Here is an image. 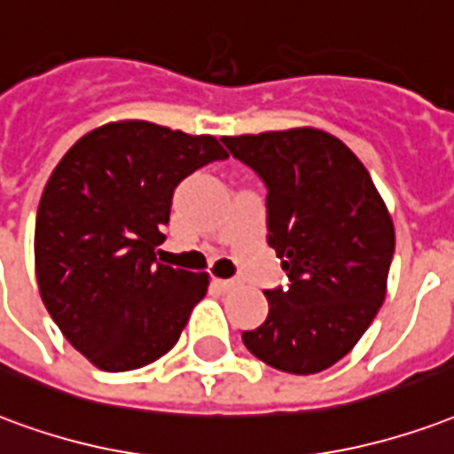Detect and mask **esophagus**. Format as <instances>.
<instances>
[{
	"instance_id": "obj_1",
	"label": "esophagus",
	"mask_w": 454,
	"mask_h": 454,
	"mask_svg": "<svg viewBox=\"0 0 454 454\" xmlns=\"http://www.w3.org/2000/svg\"><path fill=\"white\" fill-rule=\"evenodd\" d=\"M214 286H216L218 291H223V294H226V291H233L238 284L233 281V278H214Z\"/></svg>"
}]
</instances>
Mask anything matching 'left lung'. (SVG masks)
Segmentation results:
<instances>
[{
	"mask_svg": "<svg viewBox=\"0 0 454 454\" xmlns=\"http://www.w3.org/2000/svg\"><path fill=\"white\" fill-rule=\"evenodd\" d=\"M267 184V243L286 288L264 291L270 315L245 347L294 375L327 371L364 337L387 294L395 226L347 144L315 127L223 137Z\"/></svg>",
	"mask_w": 454,
	"mask_h": 454,
	"instance_id": "left-lung-1",
	"label": "left lung"
}]
</instances>
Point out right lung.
<instances>
[{
	"label": "right lung",
	"instance_id": "obj_1",
	"mask_svg": "<svg viewBox=\"0 0 454 454\" xmlns=\"http://www.w3.org/2000/svg\"><path fill=\"white\" fill-rule=\"evenodd\" d=\"M221 159L211 134L120 120L83 134L52 170L35 218L40 298L100 371L166 356L207 294V271L156 264V247L177 184Z\"/></svg>",
	"mask_w": 454,
	"mask_h": 454
}]
</instances>
